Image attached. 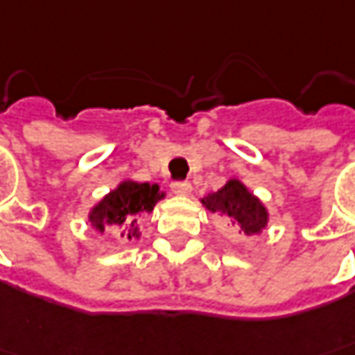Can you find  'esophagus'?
I'll list each match as a JSON object with an SVG mask.
<instances>
[{
    "mask_svg": "<svg viewBox=\"0 0 355 355\" xmlns=\"http://www.w3.org/2000/svg\"><path fill=\"white\" fill-rule=\"evenodd\" d=\"M171 189H173V193L178 194V196H187V194H191V191H193V187H191L189 180H177V182L171 184Z\"/></svg>",
    "mask_w": 355,
    "mask_h": 355,
    "instance_id": "34e87169",
    "label": "esophagus"
}]
</instances>
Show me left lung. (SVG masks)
<instances>
[{
	"label": "left lung",
	"mask_w": 355,
	"mask_h": 355,
	"mask_svg": "<svg viewBox=\"0 0 355 355\" xmlns=\"http://www.w3.org/2000/svg\"><path fill=\"white\" fill-rule=\"evenodd\" d=\"M202 207L239 226L246 236H260L270 223L266 205L240 178H228L216 193L200 198Z\"/></svg>",
	"instance_id": "8db88e82"
}]
</instances>
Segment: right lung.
Segmentation results:
<instances>
[{"instance_id": "add662e5", "label": "right lung", "mask_w": 355, "mask_h": 355, "mask_svg": "<svg viewBox=\"0 0 355 355\" xmlns=\"http://www.w3.org/2000/svg\"><path fill=\"white\" fill-rule=\"evenodd\" d=\"M164 196L166 193L161 191L157 182L150 184L125 178L89 208L87 218L97 232H105V226H115L121 230V239L139 240L141 230L137 226V216L153 212L155 205Z\"/></svg>"}]
</instances>
